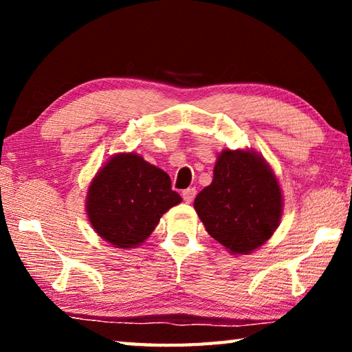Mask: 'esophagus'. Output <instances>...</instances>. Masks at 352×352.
<instances>
[{
	"label": "esophagus",
	"mask_w": 352,
	"mask_h": 352,
	"mask_svg": "<svg viewBox=\"0 0 352 352\" xmlns=\"http://www.w3.org/2000/svg\"><path fill=\"white\" fill-rule=\"evenodd\" d=\"M195 194H197V190H195V188H188V189H184L183 192H182V195H183V200L186 201V204H190V201L194 200Z\"/></svg>",
	"instance_id": "1"
}]
</instances>
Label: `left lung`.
I'll return each mask as SVG.
<instances>
[{
	"mask_svg": "<svg viewBox=\"0 0 352 352\" xmlns=\"http://www.w3.org/2000/svg\"><path fill=\"white\" fill-rule=\"evenodd\" d=\"M194 208L208 234L233 254H248L270 239L283 216L278 178L254 151L220 152L212 183Z\"/></svg>",
	"mask_w": 352,
	"mask_h": 352,
	"instance_id": "obj_1",
	"label": "left lung"
}]
</instances>
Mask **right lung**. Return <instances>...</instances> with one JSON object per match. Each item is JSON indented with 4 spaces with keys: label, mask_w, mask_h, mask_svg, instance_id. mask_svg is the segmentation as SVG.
Returning a JSON list of instances; mask_svg holds the SVG:
<instances>
[{
    "label": "right lung",
    "mask_w": 352,
    "mask_h": 352,
    "mask_svg": "<svg viewBox=\"0 0 352 352\" xmlns=\"http://www.w3.org/2000/svg\"><path fill=\"white\" fill-rule=\"evenodd\" d=\"M182 197L170 178L133 152L116 153L91 180L87 214L93 230L116 248H135Z\"/></svg>",
    "instance_id": "right-lung-1"
}]
</instances>
